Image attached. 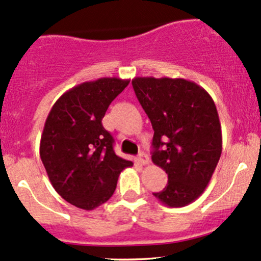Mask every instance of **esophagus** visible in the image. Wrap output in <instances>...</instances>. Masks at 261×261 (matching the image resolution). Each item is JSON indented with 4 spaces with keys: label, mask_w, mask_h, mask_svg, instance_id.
Here are the masks:
<instances>
[{
    "label": "esophagus",
    "mask_w": 261,
    "mask_h": 261,
    "mask_svg": "<svg viewBox=\"0 0 261 261\" xmlns=\"http://www.w3.org/2000/svg\"><path fill=\"white\" fill-rule=\"evenodd\" d=\"M137 161H138V163H141L142 165H147L149 164V156H148V154L145 153H139V155L137 156Z\"/></svg>",
    "instance_id": "34e87169"
}]
</instances>
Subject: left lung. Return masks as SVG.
I'll return each mask as SVG.
<instances>
[{"label": "left lung", "instance_id": "1", "mask_svg": "<svg viewBox=\"0 0 261 261\" xmlns=\"http://www.w3.org/2000/svg\"><path fill=\"white\" fill-rule=\"evenodd\" d=\"M139 103L154 130L153 163L168 174L159 201L179 208L205 190L221 155V127L214 100L197 83L183 78L136 77Z\"/></svg>", "mask_w": 261, "mask_h": 261}]
</instances>
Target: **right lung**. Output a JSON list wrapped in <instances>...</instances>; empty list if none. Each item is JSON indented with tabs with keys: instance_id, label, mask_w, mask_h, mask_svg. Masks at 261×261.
<instances>
[{
	"instance_id": "1",
	"label": "right lung",
	"mask_w": 261,
	"mask_h": 261,
	"mask_svg": "<svg viewBox=\"0 0 261 261\" xmlns=\"http://www.w3.org/2000/svg\"><path fill=\"white\" fill-rule=\"evenodd\" d=\"M129 80L99 78L67 91L44 123L40 155L56 192L77 208L92 210L113 195L130 161L113 150L114 139L102 125L106 112Z\"/></svg>"
}]
</instances>
